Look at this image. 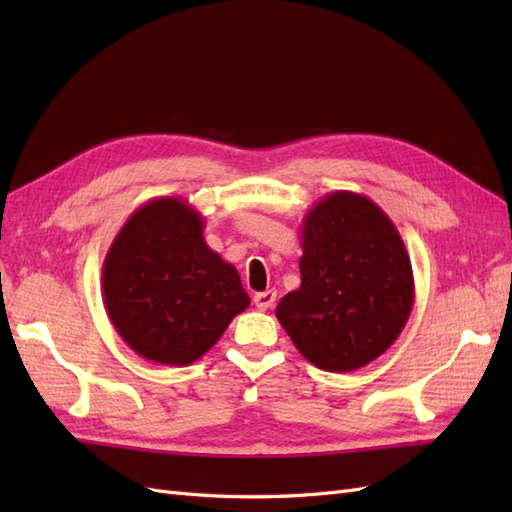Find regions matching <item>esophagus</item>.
I'll return each mask as SVG.
<instances>
[{
	"label": "esophagus",
	"instance_id": "1",
	"mask_svg": "<svg viewBox=\"0 0 512 512\" xmlns=\"http://www.w3.org/2000/svg\"><path fill=\"white\" fill-rule=\"evenodd\" d=\"M275 299H277V292H275V290H265V292H258V294H256L254 303H256L258 309H262V312H265V309L273 307Z\"/></svg>",
	"mask_w": 512,
	"mask_h": 512
}]
</instances>
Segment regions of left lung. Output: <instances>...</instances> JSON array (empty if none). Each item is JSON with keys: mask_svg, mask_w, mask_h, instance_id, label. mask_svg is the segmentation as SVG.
<instances>
[{"mask_svg": "<svg viewBox=\"0 0 512 512\" xmlns=\"http://www.w3.org/2000/svg\"><path fill=\"white\" fill-rule=\"evenodd\" d=\"M301 286L275 316L305 359L354 371L393 346L414 305V275L399 230L374 200L331 192L301 224Z\"/></svg>", "mask_w": 512, "mask_h": 512, "instance_id": "left-lung-1", "label": "left lung"}]
</instances>
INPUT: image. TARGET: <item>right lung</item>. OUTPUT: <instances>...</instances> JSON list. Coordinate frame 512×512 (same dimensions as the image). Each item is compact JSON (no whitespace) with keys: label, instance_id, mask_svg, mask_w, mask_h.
I'll use <instances>...</instances> for the list:
<instances>
[{"label":"right lung","instance_id":"obj_1","mask_svg":"<svg viewBox=\"0 0 512 512\" xmlns=\"http://www.w3.org/2000/svg\"><path fill=\"white\" fill-rule=\"evenodd\" d=\"M203 228L190 203L160 196L138 207L108 247L106 314L147 361L192 365L250 305L237 269L211 250Z\"/></svg>","mask_w":512,"mask_h":512}]
</instances>
